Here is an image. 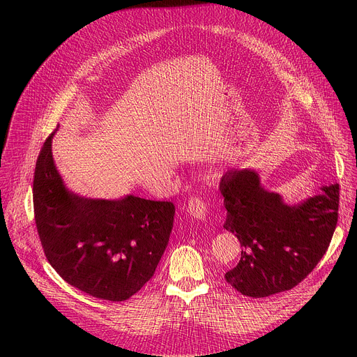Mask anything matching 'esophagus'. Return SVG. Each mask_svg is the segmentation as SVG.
Masks as SVG:
<instances>
[{
    "label": "esophagus",
    "mask_w": 357,
    "mask_h": 357,
    "mask_svg": "<svg viewBox=\"0 0 357 357\" xmlns=\"http://www.w3.org/2000/svg\"><path fill=\"white\" fill-rule=\"evenodd\" d=\"M188 212L196 219H205L209 215V206L202 197L192 196L188 202Z\"/></svg>",
    "instance_id": "esophagus-1"
}]
</instances>
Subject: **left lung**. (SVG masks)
<instances>
[{
    "mask_svg": "<svg viewBox=\"0 0 357 357\" xmlns=\"http://www.w3.org/2000/svg\"><path fill=\"white\" fill-rule=\"evenodd\" d=\"M287 205L261 186L259 174L231 168L220 181L223 227L237 236L241 256L226 281L245 296L264 298L298 285L321 261L337 223L339 185Z\"/></svg>",
    "mask_w": 357,
    "mask_h": 357,
    "instance_id": "left-lung-1",
    "label": "left lung"
}]
</instances>
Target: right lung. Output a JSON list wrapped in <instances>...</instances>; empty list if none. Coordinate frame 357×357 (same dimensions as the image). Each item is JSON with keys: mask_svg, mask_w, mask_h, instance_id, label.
Segmentation results:
<instances>
[{"mask_svg": "<svg viewBox=\"0 0 357 357\" xmlns=\"http://www.w3.org/2000/svg\"><path fill=\"white\" fill-rule=\"evenodd\" d=\"M45 141L33 176V212L45 256L75 288L126 301L154 275L174 226L172 202L127 195L90 199L70 192Z\"/></svg>", "mask_w": 357, "mask_h": 357, "instance_id": "add662e5", "label": "right lung"}]
</instances>
